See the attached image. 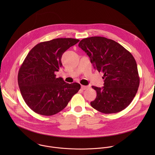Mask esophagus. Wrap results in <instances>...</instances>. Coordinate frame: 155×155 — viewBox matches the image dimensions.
Segmentation results:
<instances>
[{"instance_id": "1", "label": "esophagus", "mask_w": 155, "mask_h": 155, "mask_svg": "<svg viewBox=\"0 0 155 155\" xmlns=\"http://www.w3.org/2000/svg\"><path fill=\"white\" fill-rule=\"evenodd\" d=\"M88 88V87L87 86H84V85H81V88L82 90H85V89H87Z\"/></svg>"}]
</instances>
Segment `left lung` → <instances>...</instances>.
<instances>
[{"instance_id": "1", "label": "left lung", "mask_w": 155, "mask_h": 155, "mask_svg": "<svg viewBox=\"0 0 155 155\" xmlns=\"http://www.w3.org/2000/svg\"><path fill=\"white\" fill-rule=\"evenodd\" d=\"M78 46L88 55L94 67L104 73V87H92L97 97L91 106L105 114L124 110L132 102L140 84L133 55L121 45L104 37L84 39Z\"/></svg>"}]
</instances>
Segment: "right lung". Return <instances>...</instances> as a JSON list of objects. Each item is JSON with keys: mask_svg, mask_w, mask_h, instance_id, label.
Segmentation results:
<instances>
[{"mask_svg": "<svg viewBox=\"0 0 155 155\" xmlns=\"http://www.w3.org/2000/svg\"><path fill=\"white\" fill-rule=\"evenodd\" d=\"M79 42L76 39L58 38L41 42L24 59L18 83L24 101L35 113L44 116L58 113L81 89L79 84H68L55 74L63 66V54Z\"/></svg>", "mask_w": 155, "mask_h": 155, "instance_id": "right-lung-1", "label": "right lung"}]
</instances>
